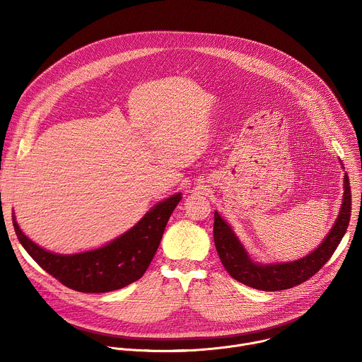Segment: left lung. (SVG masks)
Listing matches in <instances>:
<instances>
[{
    "mask_svg": "<svg viewBox=\"0 0 362 362\" xmlns=\"http://www.w3.org/2000/svg\"><path fill=\"white\" fill-rule=\"evenodd\" d=\"M351 218L349 179L344 176V197L335 225L322 243L305 257L293 262L261 265L253 262L247 252L230 229V226L215 212L214 239L218 255L229 275L250 288L261 291H282L293 288L314 276L332 256L344 238Z\"/></svg>",
    "mask_w": 362,
    "mask_h": 362,
    "instance_id": "1",
    "label": "left lung"
}]
</instances>
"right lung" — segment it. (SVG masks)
<instances>
[{
	"label": "right lung",
	"mask_w": 362,
	"mask_h": 362,
	"mask_svg": "<svg viewBox=\"0 0 362 362\" xmlns=\"http://www.w3.org/2000/svg\"><path fill=\"white\" fill-rule=\"evenodd\" d=\"M180 199L182 193L172 194L153 206L130 230L109 245L76 255L48 252L21 232L16 216L13 225L23 247L45 272L70 289L103 293L122 289L143 276Z\"/></svg>",
	"instance_id": "obj_1"
}]
</instances>
